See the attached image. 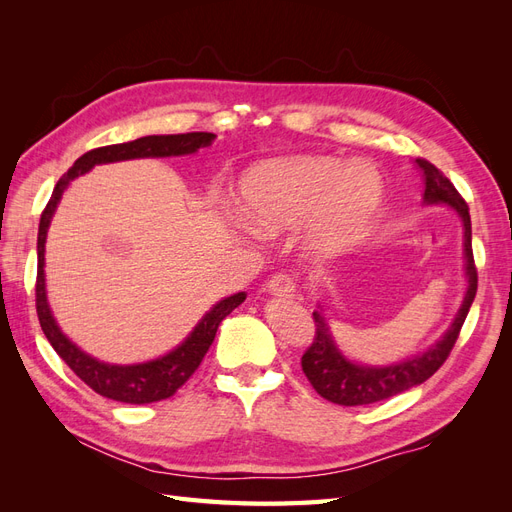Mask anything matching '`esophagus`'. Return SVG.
I'll use <instances>...</instances> for the list:
<instances>
[{
	"label": "esophagus",
	"mask_w": 512,
	"mask_h": 512,
	"mask_svg": "<svg viewBox=\"0 0 512 512\" xmlns=\"http://www.w3.org/2000/svg\"><path fill=\"white\" fill-rule=\"evenodd\" d=\"M267 288L269 292L277 294V297H294V292H297V282H294V277L288 273H275L267 282Z\"/></svg>",
	"instance_id": "1"
}]
</instances>
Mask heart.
<instances>
[{
	"label": "heart",
	"mask_w": 512,
	"mask_h": 512,
	"mask_svg": "<svg viewBox=\"0 0 512 512\" xmlns=\"http://www.w3.org/2000/svg\"><path fill=\"white\" fill-rule=\"evenodd\" d=\"M374 166L333 158H292L250 168L241 181L243 211L258 230L282 232L305 218L316 256L346 252L374 224L382 203Z\"/></svg>",
	"instance_id": "1"
}]
</instances>
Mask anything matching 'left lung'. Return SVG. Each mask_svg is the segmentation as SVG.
Returning a JSON list of instances; mask_svg holds the SVG:
<instances>
[{"label":"left lung","instance_id":"1","mask_svg":"<svg viewBox=\"0 0 512 512\" xmlns=\"http://www.w3.org/2000/svg\"><path fill=\"white\" fill-rule=\"evenodd\" d=\"M416 164L423 170V177H425V196H423L425 203L427 205L442 203V205L453 207L463 222V252H466V275H468L466 297H463V303L451 324V329L444 333V337L436 346H431L421 356H414V359L389 365V367H367V365L350 363L346 356L337 350L327 320H324V316H320V312H314L316 335H314L312 346H309L301 356V367L309 384L316 389V393L339 406L376 404V401L395 397L431 378L444 365L448 354H451L463 322H466V316L472 307V301L476 297L478 273H476L474 254H472V222H470L468 203L461 198L451 179L444 177L442 170H438L423 158H418Z\"/></svg>","mask_w":512,"mask_h":512}]
</instances>
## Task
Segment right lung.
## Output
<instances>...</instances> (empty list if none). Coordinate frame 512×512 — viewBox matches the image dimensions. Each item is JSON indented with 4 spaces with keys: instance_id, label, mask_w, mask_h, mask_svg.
Wrapping results in <instances>:
<instances>
[{
    "instance_id": "obj_1",
    "label": "right lung",
    "mask_w": 512,
    "mask_h": 512,
    "mask_svg": "<svg viewBox=\"0 0 512 512\" xmlns=\"http://www.w3.org/2000/svg\"><path fill=\"white\" fill-rule=\"evenodd\" d=\"M215 134L211 132H188V134H166V136H143L130 143L108 145L91 149L76 160L68 173L61 177L51 194V200L46 203L40 228H38V275H36V312L40 327L49 339L55 352L66 361V365L79 376L89 389H94L98 395L123 401V404H153V401L168 399L175 395L177 389L190 380V376L203 363L207 350L211 348L215 333H218L220 322L245 301V292H237L232 297L222 299L218 305L211 307V312L205 314L188 339L181 346L166 356H160L156 361L141 363V365H106L89 354L76 348L70 339L59 331L57 322L51 314V307L46 303L44 290V243L46 230H49L55 207L61 194L68 188V183L79 175H85L89 168L106 162L119 160H134V158H168V156H185L194 153L200 147H209Z\"/></svg>"
}]
</instances>
